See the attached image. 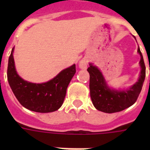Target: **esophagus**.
Masks as SVG:
<instances>
[{
    "instance_id": "esophagus-1",
    "label": "esophagus",
    "mask_w": 150,
    "mask_h": 150,
    "mask_svg": "<svg viewBox=\"0 0 150 150\" xmlns=\"http://www.w3.org/2000/svg\"><path fill=\"white\" fill-rule=\"evenodd\" d=\"M87 64H88V60L86 57L82 58L81 61H79V68L81 69H86L87 68Z\"/></svg>"
}]
</instances>
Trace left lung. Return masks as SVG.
<instances>
[{
  "label": "left lung",
  "mask_w": 150,
  "mask_h": 150,
  "mask_svg": "<svg viewBox=\"0 0 150 150\" xmlns=\"http://www.w3.org/2000/svg\"><path fill=\"white\" fill-rule=\"evenodd\" d=\"M138 52L141 56L140 65L142 68L139 79L127 91L110 89L100 70L90 64L87 69L89 73L90 96L94 107L98 110L109 114L115 113L131 107L136 102L146 77V66L139 47Z\"/></svg>",
  "instance_id": "1"
}]
</instances>
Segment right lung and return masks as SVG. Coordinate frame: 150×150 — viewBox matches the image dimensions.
Masks as SVG:
<instances>
[{
    "label": "right lung",
    "instance_id": "obj_1",
    "mask_svg": "<svg viewBox=\"0 0 150 150\" xmlns=\"http://www.w3.org/2000/svg\"><path fill=\"white\" fill-rule=\"evenodd\" d=\"M75 72V64H73L45 83L26 82L20 78L15 71L12 49L8 59L7 75L13 93L23 107L35 112L49 113L61 107L68 84Z\"/></svg>",
    "mask_w": 150,
    "mask_h": 150
}]
</instances>
